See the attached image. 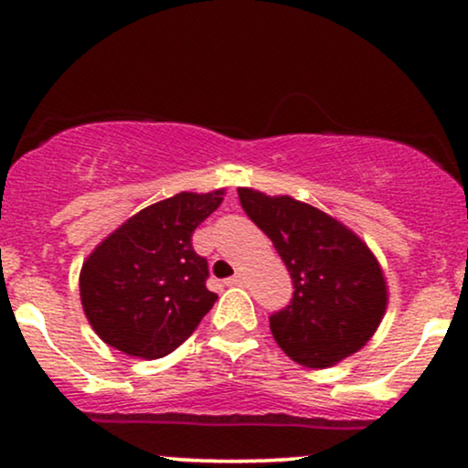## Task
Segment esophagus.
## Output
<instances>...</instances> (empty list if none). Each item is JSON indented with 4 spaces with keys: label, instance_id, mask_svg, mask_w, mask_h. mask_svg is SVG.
<instances>
[{
    "label": "esophagus",
    "instance_id": "esophagus-1",
    "mask_svg": "<svg viewBox=\"0 0 468 468\" xmlns=\"http://www.w3.org/2000/svg\"><path fill=\"white\" fill-rule=\"evenodd\" d=\"M224 283H227V286H241V283H246V275L244 272H235V275L229 277Z\"/></svg>",
    "mask_w": 468,
    "mask_h": 468
}]
</instances>
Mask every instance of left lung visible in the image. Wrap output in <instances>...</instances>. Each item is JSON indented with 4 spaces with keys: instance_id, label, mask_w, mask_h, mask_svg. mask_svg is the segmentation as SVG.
Wrapping results in <instances>:
<instances>
[{
    "instance_id": "8db88e82",
    "label": "left lung",
    "mask_w": 468,
    "mask_h": 468,
    "mask_svg": "<svg viewBox=\"0 0 468 468\" xmlns=\"http://www.w3.org/2000/svg\"><path fill=\"white\" fill-rule=\"evenodd\" d=\"M239 202L271 238L292 277V302L271 316L294 363L332 367L358 352L388 310V282L369 246L313 204L239 186Z\"/></svg>"
}]
</instances>
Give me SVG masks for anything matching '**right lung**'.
Instances as JSON below:
<instances>
[{"mask_svg":"<svg viewBox=\"0 0 468 468\" xmlns=\"http://www.w3.org/2000/svg\"><path fill=\"white\" fill-rule=\"evenodd\" d=\"M224 189L182 191L143 208L83 261L80 305L107 346L127 356L163 358L193 335L218 294L191 235L224 200Z\"/></svg>","mask_w":468,"mask_h":468,"instance_id":"add662e5","label":"right lung"}]
</instances>
